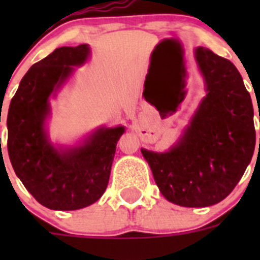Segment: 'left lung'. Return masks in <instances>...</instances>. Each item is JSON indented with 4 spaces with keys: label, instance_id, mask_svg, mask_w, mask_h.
Wrapping results in <instances>:
<instances>
[{
    "label": "left lung",
    "instance_id": "left-lung-1",
    "mask_svg": "<svg viewBox=\"0 0 260 260\" xmlns=\"http://www.w3.org/2000/svg\"><path fill=\"white\" fill-rule=\"evenodd\" d=\"M194 57L207 93L167 152L142 148V155L167 201L182 207H208L231 194L251 161L254 108L229 59L203 47L194 50Z\"/></svg>",
    "mask_w": 260,
    "mask_h": 260
}]
</instances>
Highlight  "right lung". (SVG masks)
Masks as SVG:
<instances>
[{
    "instance_id": "1",
    "label": "right lung",
    "mask_w": 260,
    "mask_h": 260,
    "mask_svg": "<svg viewBox=\"0 0 260 260\" xmlns=\"http://www.w3.org/2000/svg\"><path fill=\"white\" fill-rule=\"evenodd\" d=\"M88 44L61 47L32 65L11 99L8 151L14 172L44 207L74 211L102 198L123 126L96 128L77 146H54L47 133L49 99L89 57Z\"/></svg>"
}]
</instances>
